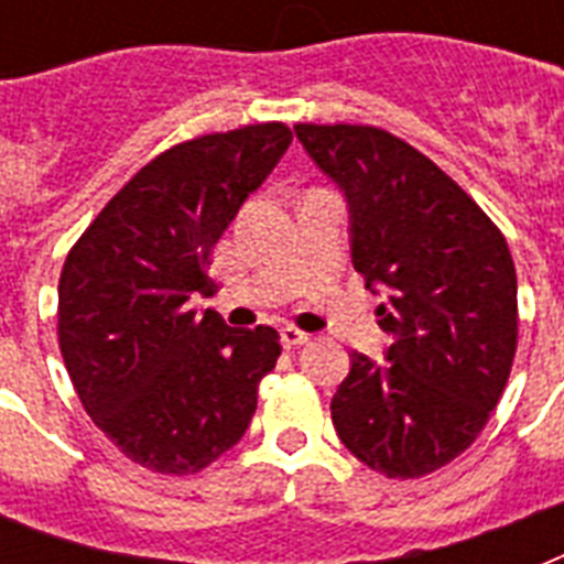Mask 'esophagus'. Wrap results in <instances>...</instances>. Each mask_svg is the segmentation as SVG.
<instances>
[{
    "mask_svg": "<svg viewBox=\"0 0 564 564\" xmlns=\"http://www.w3.org/2000/svg\"><path fill=\"white\" fill-rule=\"evenodd\" d=\"M307 339H310V334H304V330H299V327H283L281 330L283 348H299V345H304Z\"/></svg>",
    "mask_w": 564,
    "mask_h": 564,
    "instance_id": "34e87169",
    "label": "esophagus"
}]
</instances>
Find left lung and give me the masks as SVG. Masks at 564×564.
<instances>
[{"label":"left lung","instance_id":"8db88e82","mask_svg":"<svg viewBox=\"0 0 564 564\" xmlns=\"http://www.w3.org/2000/svg\"><path fill=\"white\" fill-rule=\"evenodd\" d=\"M348 202L354 269L392 345L351 354L334 427L386 477H424L463 454L498 406L518 345L516 263L454 178L383 128L295 126Z\"/></svg>","mask_w":564,"mask_h":564}]
</instances>
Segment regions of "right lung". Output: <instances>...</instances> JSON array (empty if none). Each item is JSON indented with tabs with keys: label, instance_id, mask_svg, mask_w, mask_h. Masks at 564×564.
<instances>
[{
	"label": "right lung",
	"instance_id": "right-lung-1",
	"mask_svg": "<svg viewBox=\"0 0 564 564\" xmlns=\"http://www.w3.org/2000/svg\"><path fill=\"white\" fill-rule=\"evenodd\" d=\"M283 122L172 145L145 163L66 254L57 343L84 410L143 468L195 474L237 445L281 357L274 327L234 330L210 295V251L290 149Z\"/></svg>",
	"mask_w": 564,
	"mask_h": 564
}]
</instances>
